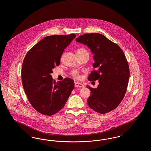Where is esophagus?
Returning <instances> with one entry per match:
<instances>
[{
  "mask_svg": "<svg viewBox=\"0 0 151 151\" xmlns=\"http://www.w3.org/2000/svg\"><path fill=\"white\" fill-rule=\"evenodd\" d=\"M75 86L76 87V88H83V87L84 86L83 84L80 83L79 82H75Z\"/></svg>",
  "mask_w": 151,
  "mask_h": 151,
  "instance_id": "obj_1",
  "label": "esophagus"
}]
</instances>
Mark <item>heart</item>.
<instances>
[{
	"label": "heart",
	"mask_w": 151,
	"mask_h": 151,
	"mask_svg": "<svg viewBox=\"0 0 151 151\" xmlns=\"http://www.w3.org/2000/svg\"><path fill=\"white\" fill-rule=\"evenodd\" d=\"M84 51H87L83 49V48H79L77 51H76V53H79V52H84ZM72 77H73L75 79H79L80 78V74L79 73V71H76V70H73L71 73H70Z\"/></svg>",
	"instance_id": "obj_1"
}]
</instances>
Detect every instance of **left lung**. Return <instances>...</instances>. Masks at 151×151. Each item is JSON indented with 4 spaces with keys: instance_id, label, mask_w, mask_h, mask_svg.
Wrapping results in <instances>:
<instances>
[{
    "instance_id": "left-lung-1",
    "label": "left lung",
    "mask_w": 151,
    "mask_h": 151,
    "mask_svg": "<svg viewBox=\"0 0 151 151\" xmlns=\"http://www.w3.org/2000/svg\"><path fill=\"white\" fill-rule=\"evenodd\" d=\"M86 45L93 54L94 70L89 81L99 80L97 88L89 86L91 95L87 102L89 108L100 114L115 109L122 102L129 78V64L121 48L100 33H86L76 38Z\"/></svg>"
}]
</instances>
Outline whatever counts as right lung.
Listing matches in <instances>:
<instances>
[{
	"mask_svg": "<svg viewBox=\"0 0 151 151\" xmlns=\"http://www.w3.org/2000/svg\"><path fill=\"white\" fill-rule=\"evenodd\" d=\"M76 35L44 37L32 47L24 59L22 86L30 104L38 113L51 116L64 107L74 88V81L67 78L56 83L51 74L60 64L61 56Z\"/></svg>",
	"mask_w": 151,
	"mask_h": 151,
	"instance_id": "right-lung-1",
	"label": "right lung"
}]
</instances>
